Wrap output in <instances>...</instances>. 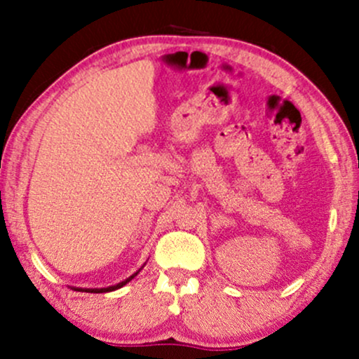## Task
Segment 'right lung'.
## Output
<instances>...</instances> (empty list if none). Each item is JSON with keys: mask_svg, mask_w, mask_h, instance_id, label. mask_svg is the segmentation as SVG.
I'll return each instance as SVG.
<instances>
[{"mask_svg": "<svg viewBox=\"0 0 359 359\" xmlns=\"http://www.w3.org/2000/svg\"><path fill=\"white\" fill-rule=\"evenodd\" d=\"M142 270V269H140ZM138 270V271H140ZM138 271L137 273H133L131 275V277H128L126 280H123V282H119L118 285H113V287H106V288H74V290H81V292H90V294H102V292H113V290H116V288H121L123 285H126L128 282H130V280H133L135 277H137L138 275Z\"/></svg>", "mask_w": 359, "mask_h": 359, "instance_id": "obj_1", "label": "right lung"}]
</instances>
